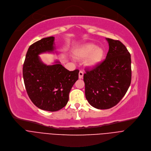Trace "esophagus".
I'll return each instance as SVG.
<instances>
[{
    "instance_id": "obj_1",
    "label": "esophagus",
    "mask_w": 151,
    "mask_h": 151,
    "mask_svg": "<svg viewBox=\"0 0 151 151\" xmlns=\"http://www.w3.org/2000/svg\"><path fill=\"white\" fill-rule=\"evenodd\" d=\"M78 75H79V78H80V79L83 78V71H80V72H79V73H78Z\"/></svg>"
}]
</instances>
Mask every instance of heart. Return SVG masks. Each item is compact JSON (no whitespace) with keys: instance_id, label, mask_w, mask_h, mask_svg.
<instances>
[{"instance_id":"b5f03b06","label":"heart","mask_w":151,"mask_h":151,"mask_svg":"<svg viewBox=\"0 0 151 151\" xmlns=\"http://www.w3.org/2000/svg\"><path fill=\"white\" fill-rule=\"evenodd\" d=\"M104 56V50L93 43L85 44L75 52V57L77 59L86 58L85 65L89 67H93L98 65Z\"/></svg>"}]
</instances>
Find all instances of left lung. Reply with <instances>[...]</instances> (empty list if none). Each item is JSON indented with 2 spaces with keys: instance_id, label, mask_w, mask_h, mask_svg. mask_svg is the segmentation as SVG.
I'll return each instance as SVG.
<instances>
[{
  "instance_id": "left-lung-1",
  "label": "left lung",
  "mask_w": 151,
  "mask_h": 151,
  "mask_svg": "<svg viewBox=\"0 0 151 151\" xmlns=\"http://www.w3.org/2000/svg\"><path fill=\"white\" fill-rule=\"evenodd\" d=\"M109 50L106 59L84 75L85 95L89 104L106 109L116 105L125 96L131 83V56L119 40L106 38Z\"/></svg>"
}]
</instances>
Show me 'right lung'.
I'll list each match as a JSON object with an SVG mask.
<instances>
[{
    "instance_id": "add662e5",
    "label": "right lung",
    "mask_w": 151,
    "mask_h": 151,
    "mask_svg": "<svg viewBox=\"0 0 151 151\" xmlns=\"http://www.w3.org/2000/svg\"><path fill=\"white\" fill-rule=\"evenodd\" d=\"M54 37L43 38L30 46L23 64L22 75L29 97L38 108L57 111L68 101L69 93L78 80V70L69 71L60 62L47 65L38 56L46 52H52Z\"/></svg>"
}]
</instances>
